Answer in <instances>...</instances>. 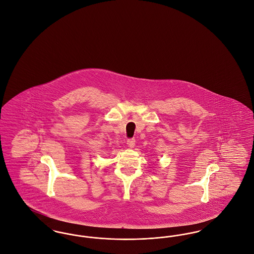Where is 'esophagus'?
Here are the masks:
<instances>
[{
  "label": "esophagus",
  "mask_w": 254,
  "mask_h": 254,
  "mask_svg": "<svg viewBox=\"0 0 254 254\" xmlns=\"http://www.w3.org/2000/svg\"><path fill=\"white\" fill-rule=\"evenodd\" d=\"M127 144L128 145V147L132 148V147H134V145H135V139H134V138H130V139H128Z\"/></svg>",
  "instance_id": "obj_1"
}]
</instances>
